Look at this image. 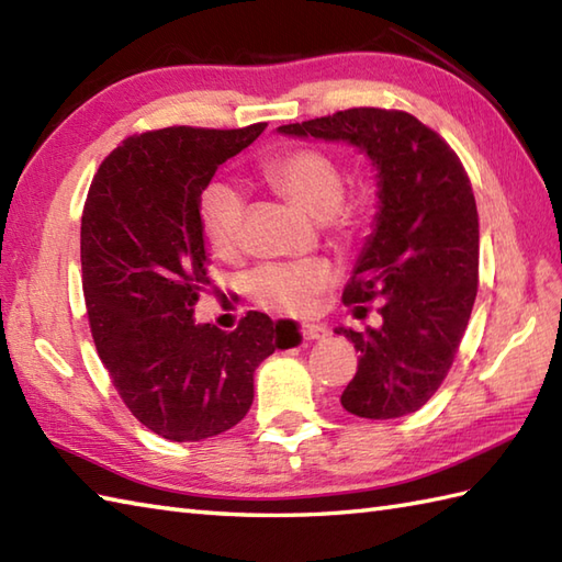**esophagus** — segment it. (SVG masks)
Segmentation results:
<instances>
[{
	"instance_id": "34e87169",
	"label": "esophagus",
	"mask_w": 562,
	"mask_h": 562,
	"mask_svg": "<svg viewBox=\"0 0 562 562\" xmlns=\"http://www.w3.org/2000/svg\"><path fill=\"white\" fill-rule=\"evenodd\" d=\"M302 336L308 342H312V340H324V338H328V328L321 326V324H306L302 328Z\"/></svg>"
}]
</instances>
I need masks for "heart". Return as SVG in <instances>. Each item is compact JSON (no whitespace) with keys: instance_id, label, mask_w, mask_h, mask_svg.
I'll use <instances>...</instances> for the list:
<instances>
[{"instance_id":"obj_1","label":"heart","mask_w":562,"mask_h":562,"mask_svg":"<svg viewBox=\"0 0 562 562\" xmlns=\"http://www.w3.org/2000/svg\"><path fill=\"white\" fill-rule=\"evenodd\" d=\"M262 173L274 190H280L308 217L348 224V214L340 210L345 188L340 166L326 151H288L270 159ZM244 217L246 200L236 186L217 181L205 188L200 200V220L207 241L220 256H232L238 248ZM330 280L333 272L321 260L268 262L248 274V294L270 312L300 316L312 312L318 294L328 288Z\"/></svg>"}]
</instances>
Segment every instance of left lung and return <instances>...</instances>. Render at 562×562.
<instances>
[{
    "label": "left lung",
    "mask_w": 562,
    "mask_h": 562,
    "mask_svg": "<svg viewBox=\"0 0 562 562\" xmlns=\"http://www.w3.org/2000/svg\"><path fill=\"white\" fill-rule=\"evenodd\" d=\"M288 137L348 142L376 171L374 229L345 304L381 302V326H338L360 350L342 408L369 420L415 413L435 396L469 326L479 292V210L457 154L403 111L350 109L278 127Z\"/></svg>",
    "instance_id": "left-lung-1"
}]
</instances>
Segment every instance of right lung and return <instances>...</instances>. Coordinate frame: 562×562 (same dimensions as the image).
<instances>
[{"mask_svg": "<svg viewBox=\"0 0 562 562\" xmlns=\"http://www.w3.org/2000/svg\"><path fill=\"white\" fill-rule=\"evenodd\" d=\"M262 130L135 135L103 159L89 188L81 282L91 336L130 413L164 439L200 441L241 423L256 367L302 342L292 321L260 312L232 333L195 321L210 284L202 190Z\"/></svg>", "mask_w": 562, "mask_h": 562, "instance_id": "1", "label": "right lung"}]
</instances>
